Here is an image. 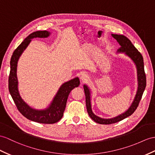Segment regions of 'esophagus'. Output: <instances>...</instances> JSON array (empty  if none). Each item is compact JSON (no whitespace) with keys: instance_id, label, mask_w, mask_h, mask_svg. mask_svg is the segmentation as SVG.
<instances>
[{"instance_id":"1","label":"esophagus","mask_w":155,"mask_h":155,"mask_svg":"<svg viewBox=\"0 0 155 155\" xmlns=\"http://www.w3.org/2000/svg\"><path fill=\"white\" fill-rule=\"evenodd\" d=\"M80 81L81 83H85L86 81H87L89 80V77L87 75H86L85 74H83L80 75Z\"/></svg>"}]
</instances>
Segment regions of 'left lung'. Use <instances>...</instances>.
<instances>
[{"mask_svg":"<svg viewBox=\"0 0 155 155\" xmlns=\"http://www.w3.org/2000/svg\"><path fill=\"white\" fill-rule=\"evenodd\" d=\"M112 36L118 41L120 45V47L118 49L117 52L118 53H124V54H126L131 58V60L136 66L138 87L133 103H131L130 108L126 112L112 118H102L96 116L93 112L91 109V91L87 85H84V88L85 94L87 110L91 118L95 122L101 124H114L121 121L124 118L131 116L137 109L146 87V75L144 70V62H143V58L141 54L134 46V45L131 43L130 40L127 38L126 36L123 35H117V34H112Z\"/></svg>","mask_w":155,"mask_h":155,"instance_id":"1","label":"left lung"}]
</instances>
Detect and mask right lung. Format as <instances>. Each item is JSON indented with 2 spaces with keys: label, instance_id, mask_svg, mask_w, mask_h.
Listing matches in <instances>:
<instances>
[{
  "label": "right lung",
  "instance_id": "1",
  "mask_svg": "<svg viewBox=\"0 0 155 155\" xmlns=\"http://www.w3.org/2000/svg\"><path fill=\"white\" fill-rule=\"evenodd\" d=\"M51 35L48 31H37L30 34L13 52L10 60V71L8 78V89L17 108L26 118L41 124H54L62 118L68 97L71 91L80 85L78 78L65 82L60 87L49 106L43 110H36L29 107L22 99L18 91L17 77L18 62L20 56L33 38H47Z\"/></svg>",
  "mask_w": 155,
  "mask_h": 155
}]
</instances>
